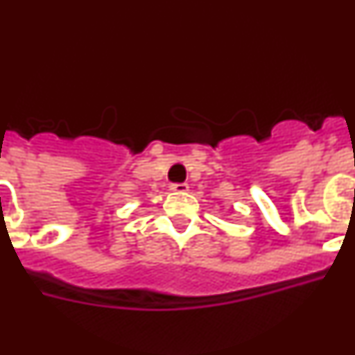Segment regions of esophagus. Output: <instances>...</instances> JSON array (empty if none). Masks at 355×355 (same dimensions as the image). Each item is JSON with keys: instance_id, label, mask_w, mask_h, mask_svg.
Segmentation results:
<instances>
[{"instance_id": "1", "label": "esophagus", "mask_w": 355, "mask_h": 355, "mask_svg": "<svg viewBox=\"0 0 355 355\" xmlns=\"http://www.w3.org/2000/svg\"><path fill=\"white\" fill-rule=\"evenodd\" d=\"M171 190L175 193H184V192H188V184L187 183H172Z\"/></svg>"}]
</instances>
